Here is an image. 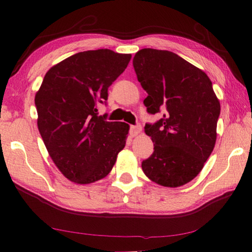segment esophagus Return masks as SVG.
I'll use <instances>...</instances> for the list:
<instances>
[{"label": "esophagus", "mask_w": 252, "mask_h": 252, "mask_svg": "<svg viewBox=\"0 0 252 252\" xmlns=\"http://www.w3.org/2000/svg\"><path fill=\"white\" fill-rule=\"evenodd\" d=\"M142 131V126L140 125H136V126H131V129H130V133L132 136H135L138 135L140 132Z\"/></svg>", "instance_id": "1"}]
</instances>
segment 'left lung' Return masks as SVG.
Here are the masks:
<instances>
[{
  "mask_svg": "<svg viewBox=\"0 0 252 252\" xmlns=\"http://www.w3.org/2000/svg\"><path fill=\"white\" fill-rule=\"evenodd\" d=\"M133 67L148 93L147 111L162 114L144 126L155 151L142 161L143 172L160 186L181 187L198 176L213 151L220 102L209 76L170 51L140 50Z\"/></svg>",
  "mask_w": 252,
  "mask_h": 252,
  "instance_id": "left-lung-1",
  "label": "left lung"
}]
</instances>
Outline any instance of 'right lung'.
Segmentation results:
<instances>
[{"instance_id":"right-lung-1","label":"right lung","mask_w":252,"mask_h":252,"mask_svg":"<svg viewBox=\"0 0 252 252\" xmlns=\"http://www.w3.org/2000/svg\"><path fill=\"white\" fill-rule=\"evenodd\" d=\"M131 54L108 49L71 55L46 72L35 94L37 127L51 159L79 185L108 176L126 146L129 125L97 116L108 89L129 64Z\"/></svg>"}]
</instances>
